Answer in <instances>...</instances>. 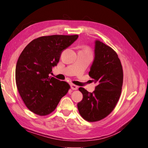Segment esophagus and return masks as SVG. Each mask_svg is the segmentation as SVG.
<instances>
[{
    "label": "esophagus",
    "instance_id": "34e87169",
    "mask_svg": "<svg viewBox=\"0 0 148 148\" xmlns=\"http://www.w3.org/2000/svg\"><path fill=\"white\" fill-rule=\"evenodd\" d=\"M71 89L73 90H76L78 89V86H76V85H75V84H71Z\"/></svg>",
    "mask_w": 148,
    "mask_h": 148
}]
</instances>
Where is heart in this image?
I'll return each mask as SVG.
<instances>
[{
	"label": "heart",
	"instance_id": "obj_1",
	"mask_svg": "<svg viewBox=\"0 0 148 148\" xmlns=\"http://www.w3.org/2000/svg\"><path fill=\"white\" fill-rule=\"evenodd\" d=\"M85 50V51H88V52H90V50H89V49H88V48H86V49H84Z\"/></svg>",
	"mask_w": 148,
	"mask_h": 148
}]
</instances>
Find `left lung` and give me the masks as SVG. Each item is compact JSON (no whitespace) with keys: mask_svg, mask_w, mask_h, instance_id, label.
I'll return each instance as SVG.
<instances>
[{"mask_svg":"<svg viewBox=\"0 0 148 148\" xmlns=\"http://www.w3.org/2000/svg\"><path fill=\"white\" fill-rule=\"evenodd\" d=\"M89 76L97 86L92 93L79 88L83 98L77 103V108L85 120L95 122L105 118L114 110L121 95L123 81L117 53L100 40L95 41V58Z\"/></svg>","mask_w":148,"mask_h":148,"instance_id":"1","label":"left lung"}]
</instances>
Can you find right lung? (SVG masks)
I'll list each match as a JSON object with an SVG mask.
<instances>
[{
	"label": "right lung",
	"instance_id": "right-lung-1",
	"mask_svg": "<svg viewBox=\"0 0 148 148\" xmlns=\"http://www.w3.org/2000/svg\"><path fill=\"white\" fill-rule=\"evenodd\" d=\"M77 35L42 36L32 40L21 52L16 66L18 92L30 111L39 116L49 114L70 89L65 81L49 76L63 50Z\"/></svg>",
	"mask_w": 148,
	"mask_h": 148
}]
</instances>
